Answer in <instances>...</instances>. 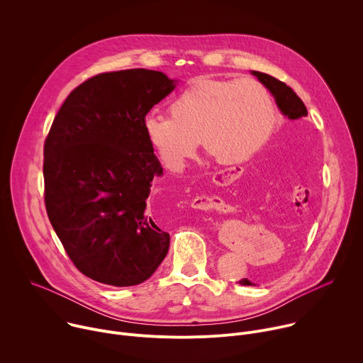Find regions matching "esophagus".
<instances>
[{
    "mask_svg": "<svg viewBox=\"0 0 363 363\" xmlns=\"http://www.w3.org/2000/svg\"><path fill=\"white\" fill-rule=\"evenodd\" d=\"M230 177V171H220L214 175V179H227ZM191 206L192 208H196V210H223L224 206V202L220 196L217 195H198L192 199L191 202Z\"/></svg>",
    "mask_w": 363,
    "mask_h": 363,
    "instance_id": "34e87169",
    "label": "esophagus"
}]
</instances>
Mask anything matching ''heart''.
I'll return each mask as SVG.
<instances>
[{
  "mask_svg": "<svg viewBox=\"0 0 363 363\" xmlns=\"http://www.w3.org/2000/svg\"><path fill=\"white\" fill-rule=\"evenodd\" d=\"M277 122L276 101L255 79H199L169 105V116L143 121L145 138L161 164L181 172L199 145L217 162L241 164L270 140Z\"/></svg>",
  "mask_w": 363,
  "mask_h": 363,
  "instance_id": "1",
  "label": "heart"
}]
</instances>
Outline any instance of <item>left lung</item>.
I'll return each mask as SVG.
<instances>
[{
  "label": "left lung",
  "mask_w": 363,
  "mask_h": 363,
  "mask_svg": "<svg viewBox=\"0 0 363 363\" xmlns=\"http://www.w3.org/2000/svg\"><path fill=\"white\" fill-rule=\"evenodd\" d=\"M254 76H257V79L260 80L264 86H267V89L273 93V96L276 97V101H277V106L280 108V111L289 116L290 119L296 121V119H300L303 116H307V109L304 106L303 100L293 91V89L290 86H287L284 82H280L279 79L270 76V74H266V73H262V72H252ZM289 140V139H287ZM287 140H284V143L287 145ZM297 149H301L304 145L303 142H297ZM290 146V143H289ZM287 147H284V145H281L280 147L276 149V152H273V157L272 160H269V169L273 172V167H279L283 161V158L287 155ZM270 172V174H272ZM240 284L242 286H255L252 284L250 280L247 279H242L240 281Z\"/></svg>",
  "instance_id": "8db88e82"
}]
</instances>
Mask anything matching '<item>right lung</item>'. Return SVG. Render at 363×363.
<instances>
[{
	"instance_id": "1",
	"label": "right lung",
	"mask_w": 363,
	"mask_h": 363,
	"mask_svg": "<svg viewBox=\"0 0 363 363\" xmlns=\"http://www.w3.org/2000/svg\"><path fill=\"white\" fill-rule=\"evenodd\" d=\"M175 84L130 69L96 74L65 100L44 142L48 220L76 269L103 284L147 280L165 258L169 234L146 199L162 165L143 121Z\"/></svg>"
}]
</instances>
